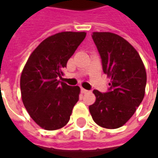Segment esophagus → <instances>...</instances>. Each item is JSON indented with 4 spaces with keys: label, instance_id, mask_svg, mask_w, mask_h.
I'll return each instance as SVG.
<instances>
[{
    "label": "esophagus",
    "instance_id": "esophagus-1",
    "mask_svg": "<svg viewBox=\"0 0 158 158\" xmlns=\"http://www.w3.org/2000/svg\"><path fill=\"white\" fill-rule=\"evenodd\" d=\"M81 92H82L83 94H86V93H88L89 91H88L87 89H84V88H81Z\"/></svg>",
    "mask_w": 158,
    "mask_h": 158
}]
</instances>
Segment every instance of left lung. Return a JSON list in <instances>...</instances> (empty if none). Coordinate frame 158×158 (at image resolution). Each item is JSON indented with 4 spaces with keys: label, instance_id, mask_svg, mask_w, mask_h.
Returning a JSON list of instances; mask_svg holds the SVG:
<instances>
[{
    "label": "left lung",
    "instance_id": "1",
    "mask_svg": "<svg viewBox=\"0 0 158 158\" xmlns=\"http://www.w3.org/2000/svg\"><path fill=\"white\" fill-rule=\"evenodd\" d=\"M93 40L102 62L103 72L111 79L109 91L94 89L96 102L89 106L96 124L118 129L128 122L145 96L146 72L139 53L121 36L93 32Z\"/></svg>",
    "mask_w": 158,
    "mask_h": 158
}]
</instances>
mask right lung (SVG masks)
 Returning <instances> with one entry per match:
<instances>
[{
	"instance_id": "add662e5",
	"label": "right lung",
	"mask_w": 158,
	"mask_h": 158,
	"mask_svg": "<svg viewBox=\"0 0 158 158\" xmlns=\"http://www.w3.org/2000/svg\"><path fill=\"white\" fill-rule=\"evenodd\" d=\"M85 32L49 36L29 56L20 78L21 96L27 112L46 130L64 127L79 101L80 88L59 80L69 59L85 38Z\"/></svg>"
}]
</instances>
